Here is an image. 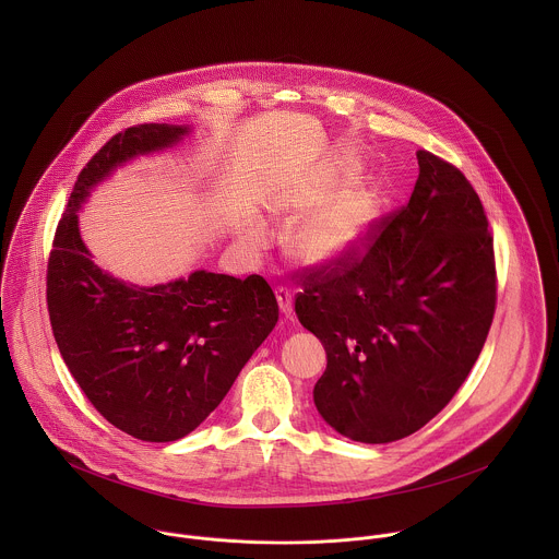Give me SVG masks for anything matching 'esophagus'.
Wrapping results in <instances>:
<instances>
[{"mask_svg": "<svg viewBox=\"0 0 559 559\" xmlns=\"http://www.w3.org/2000/svg\"><path fill=\"white\" fill-rule=\"evenodd\" d=\"M275 297H277V304H280V310L288 317L293 312V295L288 288H275Z\"/></svg>", "mask_w": 559, "mask_h": 559, "instance_id": "obj_1", "label": "esophagus"}]
</instances>
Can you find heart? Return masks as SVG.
I'll return each mask as SVG.
<instances>
[{"mask_svg":"<svg viewBox=\"0 0 559 559\" xmlns=\"http://www.w3.org/2000/svg\"><path fill=\"white\" fill-rule=\"evenodd\" d=\"M359 171L350 165L322 174L288 191L284 211L301 219L288 235L290 253L306 264H333L359 249L379 215V195L372 187H354ZM264 237L262 226L251 224L247 239Z\"/></svg>","mask_w":559,"mask_h":559,"instance_id":"b5f03b06","label":"heart"}]
</instances>
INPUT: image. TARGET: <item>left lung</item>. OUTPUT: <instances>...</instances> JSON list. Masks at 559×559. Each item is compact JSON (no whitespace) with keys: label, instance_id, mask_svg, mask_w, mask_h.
Here are the masks:
<instances>
[{"label":"left lung","instance_id":"1","mask_svg":"<svg viewBox=\"0 0 559 559\" xmlns=\"http://www.w3.org/2000/svg\"><path fill=\"white\" fill-rule=\"evenodd\" d=\"M404 206L374 222L348 258L301 273L295 312L326 350L314 385L322 419L361 443L426 426L469 377L486 342L497 271L476 189L417 151Z\"/></svg>","mask_w":559,"mask_h":559}]
</instances>
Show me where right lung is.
Instances as JSON below:
<instances>
[{
	"label": "right lung",
	"mask_w": 559,
	"mask_h": 559,
	"mask_svg": "<svg viewBox=\"0 0 559 559\" xmlns=\"http://www.w3.org/2000/svg\"><path fill=\"white\" fill-rule=\"evenodd\" d=\"M187 133V127L155 122L116 133L81 169L47 264L53 337L81 392L109 424L153 443L195 430L280 319L260 275L195 271L138 288L92 262L78 226L90 189L118 165Z\"/></svg>",
	"instance_id": "add662e5"
}]
</instances>
